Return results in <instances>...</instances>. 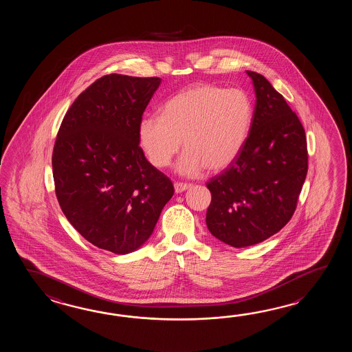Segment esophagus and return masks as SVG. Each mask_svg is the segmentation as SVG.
<instances>
[{"instance_id": "34e87169", "label": "esophagus", "mask_w": 352, "mask_h": 352, "mask_svg": "<svg viewBox=\"0 0 352 352\" xmlns=\"http://www.w3.org/2000/svg\"><path fill=\"white\" fill-rule=\"evenodd\" d=\"M173 187H175V192H176V194H181V192H184V191L188 190V188L191 187V185H190V184H181V182H176V184L173 185Z\"/></svg>"}]
</instances>
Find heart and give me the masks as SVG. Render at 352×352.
Returning <instances> with one entry per match:
<instances>
[{
  "label": "heart",
  "mask_w": 352,
  "mask_h": 352,
  "mask_svg": "<svg viewBox=\"0 0 352 352\" xmlns=\"http://www.w3.org/2000/svg\"><path fill=\"white\" fill-rule=\"evenodd\" d=\"M252 120L253 105L243 90L194 84L170 98L162 116H144L138 140L156 168L170 165L184 141L186 152L176 165L179 175L196 176L205 167L217 173L239 156Z\"/></svg>",
  "instance_id": "heart-1"
}]
</instances>
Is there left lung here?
Masks as SVG:
<instances>
[{
    "mask_svg": "<svg viewBox=\"0 0 352 352\" xmlns=\"http://www.w3.org/2000/svg\"><path fill=\"white\" fill-rule=\"evenodd\" d=\"M247 74L256 98L247 142L229 168L208 182V229L234 248L262 243L291 220L308 170L298 117L263 75Z\"/></svg>",
    "mask_w": 352,
    "mask_h": 352,
    "instance_id": "1",
    "label": "left lung"
}]
</instances>
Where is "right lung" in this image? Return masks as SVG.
<instances>
[{
  "label": "right lung",
  "mask_w": 352,
  "mask_h": 352,
  "mask_svg": "<svg viewBox=\"0 0 352 352\" xmlns=\"http://www.w3.org/2000/svg\"><path fill=\"white\" fill-rule=\"evenodd\" d=\"M160 78L102 76L61 122L53 152L60 208L93 245L128 254L150 239L173 195L171 179L144 157L138 124Z\"/></svg>",
  "instance_id": "1"
}]
</instances>
